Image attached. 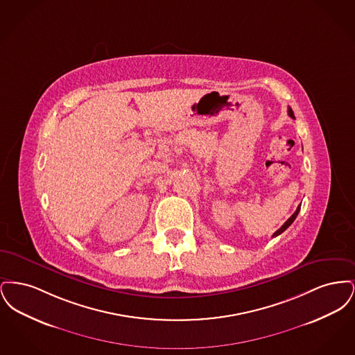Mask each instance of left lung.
Segmentation results:
<instances>
[{"label": "left lung", "instance_id": "8db88e82", "mask_svg": "<svg viewBox=\"0 0 355 355\" xmlns=\"http://www.w3.org/2000/svg\"><path fill=\"white\" fill-rule=\"evenodd\" d=\"M287 113H288V116H290V117H291V119H295V117H294V113H293V110H291V109H290V107H288V110H287ZM300 210H301V205H300V206H298V207H297V210H295V211H294V214H293V216H291V217H290V218H288V220H287L286 222H285V223H284V225H282V226H281V227H279V229H278V230H277V232H275V233H274V234H272V236H279V234H282V233H284V232H285V230H286L287 227H288V226H290V225H291V223H293V222H294V220H295V218H297V216H298V213H300Z\"/></svg>", "mask_w": 355, "mask_h": 355}]
</instances>
